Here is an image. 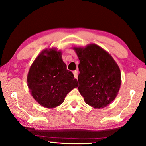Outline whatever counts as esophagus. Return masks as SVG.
Segmentation results:
<instances>
[{"instance_id": "34e87169", "label": "esophagus", "mask_w": 146, "mask_h": 146, "mask_svg": "<svg viewBox=\"0 0 146 146\" xmlns=\"http://www.w3.org/2000/svg\"><path fill=\"white\" fill-rule=\"evenodd\" d=\"M73 74H74V78H75L77 79L78 78V70H75L73 72Z\"/></svg>"}]
</instances>
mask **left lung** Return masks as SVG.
<instances>
[{
  "mask_svg": "<svg viewBox=\"0 0 146 146\" xmlns=\"http://www.w3.org/2000/svg\"><path fill=\"white\" fill-rule=\"evenodd\" d=\"M80 60L78 90L87 104L103 108L111 103L121 86L120 69L110 54L95 44L74 47Z\"/></svg>",
  "mask_w": 146,
  "mask_h": 146,
  "instance_id": "left-lung-1",
  "label": "left lung"
}]
</instances>
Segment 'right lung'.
<instances>
[{
  "label": "right lung",
  "mask_w": 146,
  "mask_h": 146,
  "mask_svg": "<svg viewBox=\"0 0 146 146\" xmlns=\"http://www.w3.org/2000/svg\"><path fill=\"white\" fill-rule=\"evenodd\" d=\"M27 84L32 96L47 108L58 106L66 95L78 87V81L68 70L62 52L46 48L36 58L27 75Z\"/></svg>",
  "instance_id": "right-lung-1"
}]
</instances>
